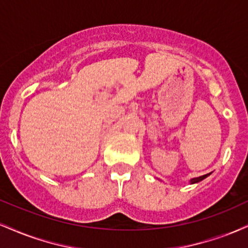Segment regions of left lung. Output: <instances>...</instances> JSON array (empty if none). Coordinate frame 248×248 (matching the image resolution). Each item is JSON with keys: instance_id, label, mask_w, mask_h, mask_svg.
I'll use <instances>...</instances> for the list:
<instances>
[{"instance_id": "8db88e82", "label": "left lung", "mask_w": 248, "mask_h": 248, "mask_svg": "<svg viewBox=\"0 0 248 248\" xmlns=\"http://www.w3.org/2000/svg\"><path fill=\"white\" fill-rule=\"evenodd\" d=\"M210 175V173H207V175H203V176H200V177H197V178H193L191 180V183L193 184V183H198V182H201V180L206 178V177H208Z\"/></svg>"}]
</instances>
